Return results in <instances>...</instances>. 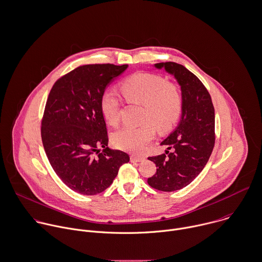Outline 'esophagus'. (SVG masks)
Returning <instances> with one entry per match:
<instances>
[{"label":"esophagus","mask_w":262,"mask_h":262,"mask_svg":"<svg viewBox=\"0 0 262 262\" xmlns=\"http://www.w3.org/2000/svg\"><path fill=\"white\" fill-rule=\"evenodd\" d=\"M130 160H131V162H132V163H139V162H142V161H144V158H143V157H136V156H131Z\"/></svg>","instance_id":"1"}]
</instances>
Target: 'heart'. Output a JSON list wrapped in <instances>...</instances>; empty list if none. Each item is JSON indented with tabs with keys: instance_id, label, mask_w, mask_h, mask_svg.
Masks as SVG:
<instances>
[{
	"instance_id": "heart-1",
	"label": "heart",
	"mask_w": 262,
	"mask_h": 262,
	"mask_svg": "<svg viewBox=\"0 0 262 262\" xmlns=\"http://www.w3.org/2000/svg\"><path fill=\"white\" fill-rule=\"evenodd\" d=\"M121 92L132 103L142 104L140 126H125L113 135V143L119 149L140 152L155 138L157 128L167 131L179 121L183 110V95L179 88L159 74L137 72L122 80ZM100 110L111 126L120 122V100L112 90H106L100 97Z\"/></svg>"
}]
</instances>
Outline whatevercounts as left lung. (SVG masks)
<instances>
[{
    "mask_svg": "<svg viewBox=\"0 0 262 262\" xmlns=\"http://www.w3.org/2000/svg\"><path fill=\"white\" fill-rule=\"evenodd\" d=\"M173 74L182 89V119L174 132L161 145H167L166 154L148 157L158 169L147 179L150 187L172 192L189 185L207 164L212 152L214 133V107L203 83L183 65L174 62L158 63Z\"/></svg>",
    "mask_w": 262,
    "mask_h": 262,
    "instance_id": "left-lung-1",
    "label": "left lung"
}]
</instances>
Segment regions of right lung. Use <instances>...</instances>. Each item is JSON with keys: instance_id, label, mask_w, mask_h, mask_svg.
Masks as SVG:
<instances>
[{"instance_id": "add662e5", "label": "right lung", "mask_w": 262, "mask_h": 262, "mask_svg": "<svg viewBox=\"0 0 262 262\" xmlns=\"http://www.w3.org/2000/svg\"><path fill=\"white\" fill-rule=\"evenodd\" d=\"M128 65L92 64L60 77L51 89L41 119V140L55 173L70 189L95 195L111 186L129 156L108 147L100 110L106 85Z\"/></svg>"}]
</instances>
